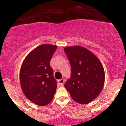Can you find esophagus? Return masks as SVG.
<instances>
[{
    "instance_id": "1",
    "label": "esophagus",
    "mask_w": 126,
    "mask_h": 126,
    "mask_svg": "<svg viewBox=\"0 0 126 126\" xmlns=\"http://www.w3.org/2000/svg\"><path fill=\"white\" fill-rule=\"evenodd\" d=\"M58 82H59V83H60L61 85H63V83H64V82H65V79H63V78H62V79H60V80H58Z\"/></svg>"
}]
</instances>
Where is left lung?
I'll list each match as a JSON object with an SVG mask.
<instances>
[{"instance_id":"1","label":"left lung","mask_w":126,"mask_h":126,"mask_svg":"<svg viewBox=\"0 0 126 126\" xmlns=\"http://www.w3.org/2000/svg\"><path fill=\"white\" fill-rule=\"evenodd\" d=\"M71 65V77L65 87L76 102L87 104L102 91L105 72L100 60L88 49L81 46L64 48Z\"/></svg>"}]
</instances>
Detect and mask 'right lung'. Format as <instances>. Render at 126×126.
<instances>
[{"label":"right lung","mask_w":126,"mask_h":126,"mask_svg":"<svg viewBox=\"0 0 126 126\" xmlns=\"http://www.w3.org/2000/svg\"><path fill=\"white\" fill-rule=\"evenodd\" d=\"M57 46L44 44L28 54L21 65L20 83L25 96L33 104L44 106L52 100L57 82L50 61Z\"/></svg>","instance_id":"add662e5"}]
</instances>
